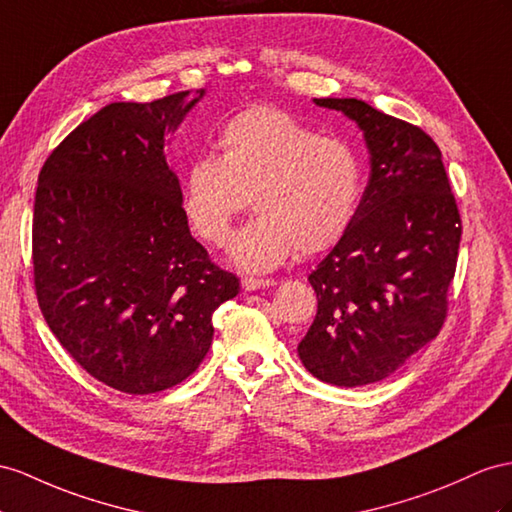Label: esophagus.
I'll use <instances>...</instances> for the list:
<instances>
[{"instance_id":"34e87169","label":"esophagus","mask_w":512,"mask_h":512,"mask_svg":"<svg viewBox=\"0 0 512 512\" xmlns=\"http://www.w3.org/2000/svg\"><path fill=\"white\" fill-rule=\"evenodd\" d=\"M277 285L274 279H255V277H244L242 279V287L246 292H253V290H261V287H272Z\"/></svg>"}]
</instances>
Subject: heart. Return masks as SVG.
Here are the masks:
<instances>
[{"instance_id":"1","label":"heart","mask_w":512,"mask_h":512,"mask_svg":"<svg viewBox=\"0 0 512 512\" xmlns=\"http://www.w3.org/2000/svg\"><path fill=\"white\" fill-rule=\"evenodd\" d=\"M214 155L186 164L179 181L183 214L212 246H225L251 196L259 214L233 240L235 266H281L294 251H329L344 238L363 190L357 149L324 138L294 114L255 106L220 127Z\"/></svg>"}]
</instances>
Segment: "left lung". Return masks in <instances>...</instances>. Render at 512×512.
<instances>
[{
  "instance_id": "left-lung-1",
  "label": "left lung",
  "mask_w": 512,
  "mask_h": 512,
  "mask_svg": "<svg viewBox=\"0 0 512 512\" xmlns=\"http://www.w3.org/2000/svg\"><path fill=\"white\" fill-rule=\"evenodd\" d=\"M316 103L357 121L372 170L346 235L309 274L318 313L298 357L324 383L359 387L383 381L439 335L463 222L424 129L359 99Z\"/></svg>"
}]
</instances>
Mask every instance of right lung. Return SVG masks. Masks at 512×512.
I'll use <instances>...</instances> for the list:
<instances>
[{
    "label": "right lung",
    "instance_id": "1",
    "mask_svg": "<svg viewBox=\"0 0 512 512\" xmlns=\"http://www.w3.org/2000/svg\"><path fill=\"white\" fill-rule=\"evenodd\" d=\"M203 90L119 101L45 160L34 199V290L51 333L97 381L155 393L196 372L214 311L240 292L192 238L164 144Z\"/></svg>",
    "mask_w": 512,
    "mask_h": 512
}]
</instances>
